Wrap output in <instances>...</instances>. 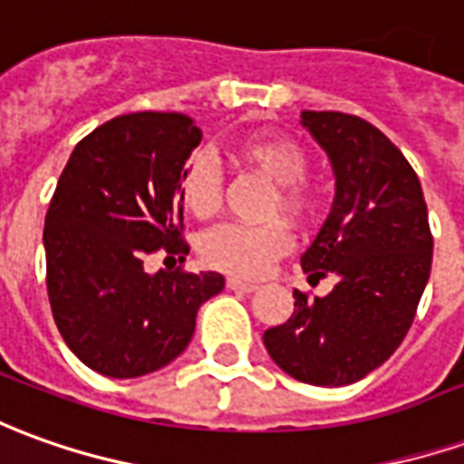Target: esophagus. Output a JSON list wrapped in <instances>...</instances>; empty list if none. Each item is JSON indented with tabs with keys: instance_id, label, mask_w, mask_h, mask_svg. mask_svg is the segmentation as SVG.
<instances>
[{
	"instance_id": "esophagus-1",
	"label": "esophagus",
	"mask_w": 464,
	"mask_h": 464,
	"mask_svg": "<svg viewBox=\"0 0 464 464\" xmlns=\"http://www.w3.org/2000/svg\"><path fill=\"white\" fill-rule=\"evenodd\" d=\"M226 286L233 288V291H243V294H251L258 288L256 281H246V278H238V276H228L226 278Z\"/></svg>"
}]
</instances>
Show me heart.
I'll return each mask as SVG.
<instances>
[{
	"mask_svg": "<svg viewBox=\"0 0 464 464\" xmlns=\"http://www.w3.org/2000/svg\"><path fill=\"white\" fill-rule=\"evenodd\" d=\"M236 163L248 165L274 180V196L268 200V216L286 213L296 223L314 218L319 208V193L304 180L309 170V155L299 142L281 135H248L231 148ZM180 206L198 221L213 218L223 203V180L218 168L206 155H193L178 180ZM294 243L286 221L226 223L203 236L200 256L213 268L238 276H261L268 266L284 256Z\"/></svg>",
	"mask_w": 464,
	"mask_h": 464,
	"instance_id": "b5f03b06",
	"label": "heart"
}]
</instances>
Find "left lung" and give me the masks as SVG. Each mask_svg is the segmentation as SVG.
<instances>
[{
    "mask_svg": "<svg viewBox=\"0 0 464 464\" xmlns=\"http://www.w3.org/2000/svg\"><path fill=\"white\" fill-rule=\"evenodd\" d=\"M336 178L329 218L301 268L309 284L336 276L326 296L294 291L286 324L264 344L286 374L344 387L384 364L401 344L432 268V231L420 178L372 122L346 112H301Z\"/></svg>",
    "mask_w": 464,
    "mask_h": 464,
    "instance_id": "8db88e82",
    "label": "left lung"
}]
</instances>
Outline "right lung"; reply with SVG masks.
<instances>
[{
  "mask_svg": "<svg viewBox=\"0 0 464 464\" xmlns=\"http://www.w3.org/2000/svg\"><path fill=\"white\" fill-rule=\"evenodd\" d=\"M200 142L180 112H130L74 145L44 216L47 294L74 356L112 379L150 374L196 332L200 304L223 291L216 271L160 268L163 251L186 261L178 180Z\"/></svg>",
  "mask_w": 464,
  "mask_h": 464,
  "instance_id": "1",
  "label": "right lung"
}]
</instances>
